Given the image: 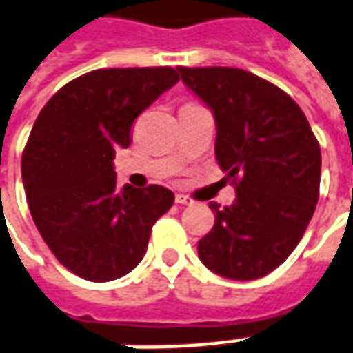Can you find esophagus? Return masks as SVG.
<instances>
[{
  "instance_id": "obj_1",
  "label": "esophagus",
  "mask_w": 353,
  "mask_h": 353,
  "mask_svg": "<svg viewBox=\"0 0 353 353\" xmlns=\"http://www.w3.org/2000/svg\"><path fill=\"white\" fill-rule=\"evenodd\" d=\"M176 202L177 204H181V206H189V204H193V201L189 199V196H185V194H176Z\"/></svg>"
}]
</instances>
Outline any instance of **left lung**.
I'll use <instances>...</instances> for the list:
<instances>
[{
    "label": "left lung",
    "mask_w": 353,
    "mask_h": 353,
    "mask_svg": "<svg viewBox=\"0 0 353 353\" xmlns=\"http://www.w3.org/2000/svg\"><path fill=\"white\" fill-rule=\"evenodd\" d=\"M183 83L216 120V160L235 185L199 241V258L225 279L252 281L287 260L319 199L321 149L307 118L287 93L229 66H177Z\"/></svg>",
    "instance_id": "left-lung-1"
}]
</instances>
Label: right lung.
Wrapping results in <instances>:
<instances>
[{"label":"right lung","instance_id":"add662e5","mask_svg":"<svg viewBox=\"0 0 353 353\" xmlns=\"http://www.w3.org/2000/svg\"><path fill=\"white\" fill-rule=\"evenodd\" d=\"M179 82L170 66L103 68L63 85L41 108L22 152V183L39 235L82 279L107 283L145 256L174 204L162 185L117 187L114 154L134 120Z\"/></svg>","mask_w":353,"mask_h":353}]
</instances>
